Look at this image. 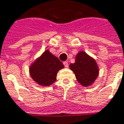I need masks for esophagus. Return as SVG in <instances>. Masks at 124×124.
<instances>
[{
	"label": "esophagus",
	"mask_w": 124,
	"mask_h": 124,
	"mask_svg": "<svg viewBox=\"0 0 124 124\" xmlns=\"http://www.w3.org/2000/svg\"><path fill=\"white\" fill-rule=\"evenodd\" d=\"M63 65H64V66L66 67V68H68V63L67 61H64V62H63Z\"/></svg>",
	"instance_id": "34e87169"
}]
</instances>
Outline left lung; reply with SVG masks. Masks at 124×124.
<instances>
[{
	"instance_id": "obj_1",
	"label": "left lung",
	"mask_w": 124,
	"mask_h": 124,
	"mask_svg": "<svg viewBox=\"0 0 124 124\" xmlns=\"http://www.w3.org/2000/svg\"><path fill=\"white\" fill-rule=\"evenodd\" d=\"M69 67L75 73L78 83L84 87L93 84L99 74L95 60L85 51H80L75 57V63L70 64Z\"/></svg>"
}]
</instances>
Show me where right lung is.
Returning <instances> with one entry per match:
<instances>
[{
  "label": "right lung",
  "mask_w": 124,
  "mask_h": 124,
  "mask_svg": "<svg viewBox=\"0 0 124 124\" xmlns=\"http://www.w3.org/2000/svg\"><path fill=\"white\" fill-rule=\"evenodd\" d=\"M63 68L62 62L46 50L31 64L30 73L31 78L37 83L49 86L56 80L58 71Z\"/></svg>",
  "instance_id": "1"
}]
</instances>
